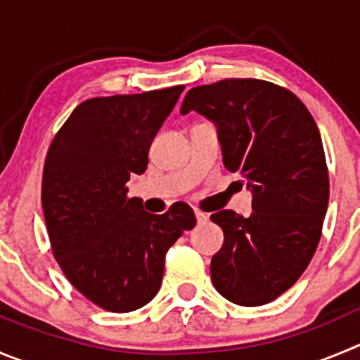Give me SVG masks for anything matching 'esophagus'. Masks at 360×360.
<instances>
[{
  "instance_id": "34e87169",
  "label": "esophagus",
  "mask_w": 360,
  "mask_h": 360,
  "mask_svg": "<svg viewBox=\"0 0 360 360\" xmlns=\"http://www.w3.org/2000/svg\"><path fill=\"white\" fill-rule=\"evenodd\" d=\"M195 218H197V221H199V224H204V221H207V214L204 213V211H200V210H195Z\"/></svg>"
}]
</instances>
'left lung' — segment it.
<instances>
[{"label": "left lung", "instance_id": "obj_1", "mask_svg": "<svg viewBox=\"0 0 360 360\" xmlns=\"http://www.w3.org/2000/svg\"><path fill=\"white\" fill-rule=\"evenodd\" d=\"M191 110L218 127L224 165L254 193L248 218L231 210L211 214L224 247L211 259L221 297L245 307L290 290L311 263L328 206V169L316 122L284 86L231 78L191 89Z\"/></svg>", "mask_w": 360, "mask_h": 360}]
</instances>
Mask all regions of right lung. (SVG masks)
Instances as JSON below:
<instances>
[{
  "mask_svg": "<svg viewBox=\"0 0 360 360\" xmlns=\"http://www.w3.org/2000/svg\"><path fill=\"white\" fill-rule=\"evenodd\" d=\"M183 90L83 101L49 146L42 210L53 256L67 281L104 311L149 304L167 252L197 224L186 202L147 213L126 186L131 174L146 172L150 142Z\"/></svg>",
  "mask_w": 360,
  "mask_h": 360,
  "instance_id": "add662e5",
  "label": "right lung"
}]
</instances>
